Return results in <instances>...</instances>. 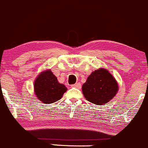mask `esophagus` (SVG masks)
I'll return each instance as SVG.
<instances>
[{"mask_svg": "<svg viewBox=\"0 0 148 148\" xmlns=\"http://www.w3.org/2000/svg\"><path fill=\"white\" fill-rule=\"evenodd\" d=\"M71 87H72V88H76L80 89V87H81V85H80V83H75V84L72 85V86H71Z\"/></svg>", "mask_w": 148, "mask_h": 148, "instance_id": "esophagus-1", "label": "esophagus"}]
</instances>
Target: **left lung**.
I'll use <instances>...</instances> for the list:
<instances>
[{"label": "left lung", "instance_id": "left-lung-1", "mask_svg": "<svg viewBox=\"0 0 148 148\" xmlns=\"http://www.w3.org/2000/svg\"><path fill=\"white\" fill-rule=\"evenodd\" d=\"M119 85L108 70L101 68L93 71L82 86L86 100L96 105L106 104L117 93Z\"/></svg>", "mask_w": 148, "mask_h": 148}]
</instances>
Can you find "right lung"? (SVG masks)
<instances>
[{
  "mask_svg": "<svg viewBox=\"0 0 148 148\" xmlns=\"http://www.w3.org/2000/svg\"><path fill=\"white\" fill-rule=\"evenodd\" d=\"M34 90L37 99L44 103H52L60 100L67 91L65 85L58 82L50 69L37 75L34 83Z\"/></svg>",
  "mask_w": 148,
  "mask_h": 148,
  "instance_id": "right-lung-1",
  "label": "right lung"
}]
</instances>
